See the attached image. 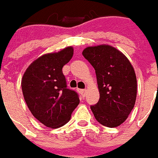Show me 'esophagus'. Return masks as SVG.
Wrapping results in <instances>:
<instances>
[{"instance_id":"34e87169","label":"esophagus","mask_w":158,"mask_h":158,"mask_svg":"<svg viewBox=\"0 0 158 158\" xmlns=\"http://www.w3.org/2000/svg\"><path fill=\"white\" fill-rule=\"evenodd\" d=\"M78 92L80 93L82 97H85V95H86V89H78L77 90Z\"/></svg>"}]
</instances>
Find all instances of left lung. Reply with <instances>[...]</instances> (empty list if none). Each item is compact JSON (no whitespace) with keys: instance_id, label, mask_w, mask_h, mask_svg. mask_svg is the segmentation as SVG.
Wrapping results in <instances>:
<instances>
[{"instance_id":"8db88e82","label":"left lung","mask_w":158,"mask_h":158,"mask_svg":"<svg viewBox=\"0 0 158 158\" xmlns=\"http://www.w3.org/2000/svg\"><path fill=\"white\" fill-rule=\"evenodd\" d=\"M82 55L96 71L100 98L91 106L102 125L117 127L125 122L137 98L134 68L123 52L110 45L87 47Z\"/></svg>"}]
</instances>
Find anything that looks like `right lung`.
<instances>
[{"instance_id": "obj_1", "label": "right lung", "mask_w": 158, "mask_h": 158, "mask_svg": "<svg viewBox=\"0 0 158 158\" xmlns=\"http://www.w3.org/2000/svg\"><path fill=\"white\" fill-rule=\"evenodd\" d=\"M73 47L47 53L36 58L26 70L21 89L28 108L35 118L50 128L69 122L80 102L77 92L66 88L62 67L72 59Z\"/></svg>"}]
</instances>
